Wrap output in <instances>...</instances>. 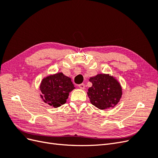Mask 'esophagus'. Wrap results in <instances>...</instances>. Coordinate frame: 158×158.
Here are the masks:
<instances>
[{
  "mask_svg": "<svg viewBox=\"0 0 158 158\" xmlns=\"http://www.w3.org/2000/svg\"><path fill=\"white\" fill-rule=\"evenodd\" d=\"M78 87H79L80 89H85V84H80L78 85Z\"/></svg>",
  "mask_w": 158,
  "mask_h": 158,
  "instance_id": "esophagus-1",
  "label": "esophagus"
}]
</instances>
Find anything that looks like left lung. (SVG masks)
I'll list each match as a JSON object with an SVG mask.
<instances>
[{
  "mask_svg": "<svg viewBox=\"0 0 158 158\" xmlns=\"http://www.w3.org/2000/svg\"><path fill=\"white\" fill-rule=\"evenodd\" d=\"M89 80L92 83L87 93L91 103L99 109L116 106L122 95L121 86L116 79L109 74H99Z\"/></svg>",
  "mask_w": 158,
  "mask_h": 158,
  "instance_id": "left-lung-1",
  "label": "left lung"
}]
</instances>
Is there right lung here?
<instances>
[{
	"instance_id": "1",
	"label": "right lung",
	"mask_w": 158,
	"mask_h": 158,
	"mask_svg": "<svg viewBox=\"0 0 158 158\" xmlns=\"http://www.w3.org/2000/svg\"><path fill=\"white\" fill-rule=\"evenodd\" d=\"M74 88L70 78L62 73H57L43 79L40 85L43 94L41 97L49 106L59 107L66 103L69 93Z\"/></svg>"
}]
</instances>
